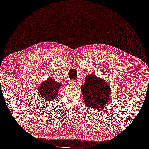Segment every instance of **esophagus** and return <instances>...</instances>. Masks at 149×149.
Listing matches in <instances>:
<instances>
[{
    "instance_id": "1",
    "label": "esophagus",
    "mask_w": 149,
    "mask_h": 149,
    "mask_svg": "<svg viewBox=\"0 0 149 149\" xmlns=\"http://www.w3.org/2000/svg\"><path fill=\"white\" fill-rule=\"evenodd\" d=\"M76 83H77V82H76V80H70V81H69V84H71V85H75L76 84Z\"/></svg>"
}]
</instances>
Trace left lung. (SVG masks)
<instances>
[{
  "label": "left lung",
  "mask_w": 149,
  "mask_h": 149,
  "mask_svg": "<svg viewBox=\"0 0 149 149\" xmlns=\"http://www.w3.org/2000/svg\"><path fill=\"white\" fill-rule=\"evenodd\" d=\"M81 87L84 102L89 108H101L106 105L109 99V85L96 75H87L85 83Z\"/></svg>",
  "instance_id": "obj_1"
}]
</instances>
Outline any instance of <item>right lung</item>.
<instances>
[{"mask_svg": "<svg viewBox=\"0 0 149 149\" xmlns=\"http://www.w3.org/2000/svg\"><path fill=\"white\" fill-rule=\"evenodd\" d=\"M61 84L58 83L53 79H49L43 82L38 89L39 94L43 100L52 102L56 98L58 94V88Z\"/></svg>", "mask_w": 149, "mask_h": 149, "instance_id": "right-lung-1", "label": "right lung"}]
</instances>
